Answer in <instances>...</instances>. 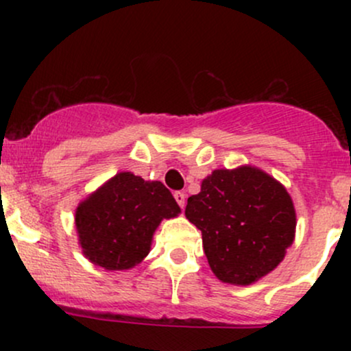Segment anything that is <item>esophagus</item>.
<instances>
[{
  "instance_id": "1",
  "label": "esophagus",
  "mask_w": 351,
  "mask_h": 351,
  "mask_svg": "<svg viewBox=\"0 0 351 351\" xmlns=\"http://www.w3.org/2000/svg\"><path fill=\"white\" fill-rule=\"evenodd\" d=\"M184 198H186V196H184V193H181V191L175 193V199H176V203H178V206L181 209L184 208Z\"/></svg>"
}]
</instances>
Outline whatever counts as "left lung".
Returning <instances> with one entry per match:
<instances>
[{
  "instance_id": "8db88e82",
  "label": "left lung",
  "mask_w": 351,
  "mask_h": 351,
  "mask_svg": "<svg viewBox=\"0 0 351 351\" xmlns=\"http://www.w3.org/2000/svg\"><path fill=\"white\" fill-rule=\"evenodd\" d=\"M184 215L203 234L219 280L249 285L284 259L295 237V208L277 180L259 168L215 170L188 198Z\"/></svg>"
}]
</instances>
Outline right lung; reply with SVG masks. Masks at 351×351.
<instances>
[{"label": "right lung", "instance_id": "obj_1", "mask_svg": "<svg viewBox=\"0 0 351 351\" xmlns=\"http://www.w3.org/2000/svg\"><path fill=\"white\" fill-rule=\"evenodd\" d=\"M180 213L162 181L117 173L75 209L79 244L84 256L99 267L132 269L148 256L160 223Z\"/></svg>", "mask_w": 351, "mask_h": 351}]
</instances>
